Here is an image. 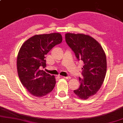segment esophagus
Listing matches in <instances>:
<instances>
[{
  "instance_id": "34e87169",
  "label": "esophagus",
  "mask_w": 123,
  "mask_h": 123,
  "mask_svg": "<svg viewBox=\"0 0 123 123\" xmlns=\"http://www.w3.org/2000/svg\"><path fill=\"white\" fill-rule=\"evenodd\" d=\"M64 79H67V80H69V79H71V77H70V76H67V77H63Z\"/></svg>"
}]
</instances>
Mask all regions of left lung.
I'll use <instances>...</instances> for the list:
<instances>
[{
  "label": "left lung",
  "mask_w": 123,
  "mask_h": 123,
  "mask_svg": "<svg viewBox=\"0 0 123 123\" xmlns=\"http://www.w3.org/2000/svg\"><path fill=\"white\" fill-rule=\"evenodd\" d=\"M66 42L78 61L84 63L80 85L74 92L80 98L87 99L96 94L103 84L106 72V58L99 43L84 34L66 33Z\"/></svg>",
  "instance_id": "obj_1"
}]
</instances>
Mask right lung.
Wrapping results in <instances>:
<instances>
[{
    "label": "right lung",
    "instance_id": "obj_1",
    "mask_svg": "<svg viewBox=\"0 0 123 123\" xmlns=\"http://www.w3.org/2000/svg\"><path fill=\"white\" fill-rule=\"evenodd\" d=\"M62 41V36L58 33L35 35L25 41L19 51L18 76L24 87L34 96L46 95L55 87V76L41 69L46 67V55Z\"/></svg>",
    "mask_w": 123,
    "mask_h": 123
}]
</instances>
